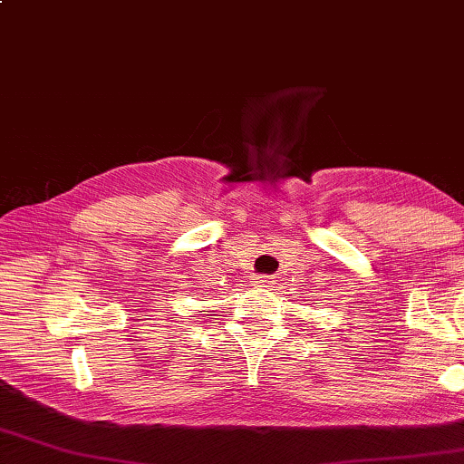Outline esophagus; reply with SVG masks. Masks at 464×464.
Listing matches in <instances>:
<instances>
[{
  "mask_svg": "<svg viewBox=\"0 0 464 464\" xmlns=\"http://www.w3.org/2000/svg\"><path fill=\"white\" fill-rule=\"evenodd\" d=\"M274 284V277L272 276H261L257 280V285H261V288H269V285Z\"/></svg>",
  "mask_w": 464,
  "mask_h": 464,
  "instance_id": "esophagus-1",
  "label": "esophagus"
}]
</instances>
